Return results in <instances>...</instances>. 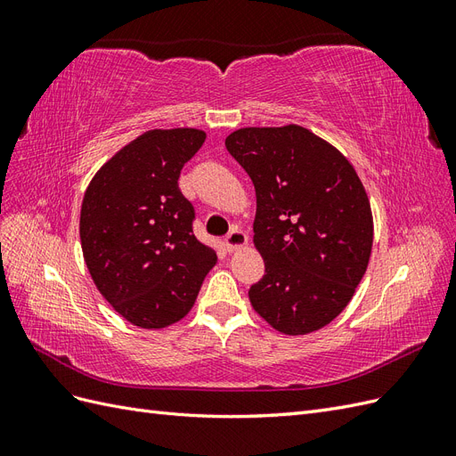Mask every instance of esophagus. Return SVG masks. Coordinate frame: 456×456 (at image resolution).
Instances as JSON below:
<instances>
[{"label":"esophagus","mask_w":456,"mask_h":456,"mask_svg":"<svg viewBox=\"0 0 456 456\" xmlns=\"http://www.w3.org/2000/svg\"><path fill=\"white\" fill-rule=\"evenodd\" d=\"M226 247L230 251H236V249H240V247H243V245H247V241H249V238H247V233L243 232V230H240V228H233L228 236H226Z\"/></svg>","instance_id":"esophagus-1"}]
</instances>
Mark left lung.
<instances>
[{"label":"left lung","instance_id":"obj_1","mask_svg":"<svg viewBox=\"0 0 456 456\" xmlns=\"http://www.w3.org/2000/svg\"><path fill=\"white\" fill-rule=\"evenodd\" d=\"M226 150L256 191L253 241L266 273L255 312L283 335H308L348 306L369 265L367 191L340 151L300 126L243 127Z\"/></svg>","mask_w":456,"mask_h":456}]
</instances>
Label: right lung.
<instances>
[{
    "label": "right lung",
    "instance_id": "obj_1",
    "mask_svg": "<svg viewBox=\"0 0 456 456\" xmlns=\"http://www.w3.org/2000/svg\"><path fill=\"white\" fill-rule=\"evenodd\" d=\"M205 136L191 127L146 131L110 158L86 190V265L101 295L136 327L181 322L216 265L215 249L194 236V207L178 188Z\"/></svg>",
    "mask_w": 456,
    "mask_h": 456
}]
</instances>
